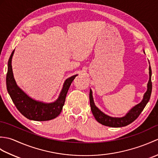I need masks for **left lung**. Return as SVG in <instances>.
Returning <instances> with one entry per match:
<instances>
[{
  "instance_id": "1",
  "label": "left lung",
  "mask_w": 158,
  "mask_h": 158,
  "mask_svg": "<svg viewBox=\"0 0 158 158\" xmlns=\"http://www.w3.org/2000/svg\"><path fill=\"white\" fill-rule=\"evenodd\" d=\"M145 53V52H144ZM149 82L147 83V92L145 93L143 96V99L138 105L135 106L133 108L131 109L128 113L125 116L122 117H113L106 115V114L102 112L98 108H97L95 105L94 102L93 100L92 92V89H90L89 92V102L91 110L94 116L95 119L98 122L102 124L104 126L113 127H123L129 125L130 123L133 122L134 121L137 119L140 114L143 110L147 102H149L150 99L151 94L152 91V69L149 66Z\"/></svg>"
}]
</instances>
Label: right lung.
<instances>
[{"label":"right lung","instance_id":"obj_1","mask_svg":"<svg viewBox=\"0 0 158 158\" xmlns=\"http://www.w3.org/2000/svg\"><path fill=\"white\" fill-rule=\"evenodd\" d=\"M15 49L12 52L8 61L6 73V89L16 108L26 118L34 121H48L58 117L64 105L66 96L71 83L77 75L69 77L64 83L63 88L58 98L52 103H44L36 101L29 97L17 85L13 77L11 60Z\"/></svg>","mask_w":158,"mask_h":158}]
</instances>
